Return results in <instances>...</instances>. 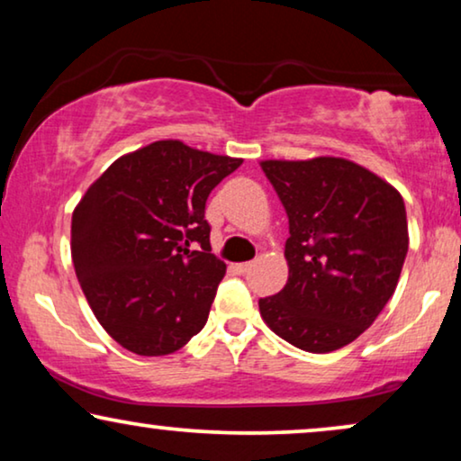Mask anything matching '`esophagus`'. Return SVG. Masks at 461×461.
<instances>
[{"mask_svg":"<svg viewBox=\"0 0 461 461\" xmlns=\"http://www.w3.org/2000/svg\"><path fill=\"white\" fill-rule=\"evenodd\" d=\"M232 268H235L239 275H243V273H248V270L251 268V262H237V264H232Z\"/></svg>","mask_w":461,"mask_h":461,"instance_id":"esophagus-1","label":"esophagus"}]
</instances>
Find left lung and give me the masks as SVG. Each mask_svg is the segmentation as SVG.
<instances>
[{"instance_id":"obj_1","label":"left lung","mask_w":461,"mask_h":461,"mask_svg":"<svg viewBox=\"0 0 461 461\" xmlns=\"http://www.w3.org/2000/svg\"><path fill=\"white\" fill-rule=\"evenodd\" d=\"M289 218L285 287L260 300L276 336L306 352L355 342L399 283L409 248L401 193L344 157L264 159Z\"/></svg>"}]
</instances>
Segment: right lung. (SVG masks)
Wrapping results in <instances>:
<instances>
[{
  "instance_id": "add662e5",
  "label": "right lung",
  "mask_w": 461,
  "mask_h": 461,
  "mask_svg": "<svg viewBox=\"0 0 461 461\" xmlns=\"http://www.w3.org/2000/svg\"><path fill=\"white\" fill-rule=\"evenodd\" d=\"M241 163L157 140L113 161L75 205V273L94 317L123 348L172 355L203 330L226 273L210 254L205 201Z\"/></svg>"
}]
</instances>
